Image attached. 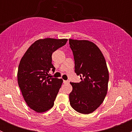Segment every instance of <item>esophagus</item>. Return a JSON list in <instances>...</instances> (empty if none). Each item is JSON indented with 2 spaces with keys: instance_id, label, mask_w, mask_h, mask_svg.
<instances>
[{
  "instance_id": "obj_1",
  "label": "esophagus",
  "mask_w": 132,
  "mask_h": 132,
  "mask_svg": "<svg viewBox=\"0 0 132 132\" xmlns=\"http://www.w3.org/2000/svg\"><path fill=\"white\" fill-rule=\"evenodd\" d=\"M69 82H69L68 80H63V83L64 84H68Z\"/></svg>"
}]
</instances>
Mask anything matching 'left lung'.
<instances>
[{
    "mask_svg": "<svg viewBox=\"0 0 132 132\" xmlns=\"http://www.w3.org/2000/svg\"><path fill=\"white\" fill-rule=\"evenodd\" d=\"M75 59V71L81 77L73 87L70 102L81 114H88L103 103L107 93L109 74L103 54L96 45L88 40L69 39Z\"/></svg>",
    "mask_w": 132,
    "mask_h": 132,
    "instance_id": "1",
    "label": "left lung"
}]
</instances>
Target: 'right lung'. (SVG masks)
<instances>
[{
	"mask_svg": "<svg viewBox=\"0 0 132 132\" xmlns=\"http://www.w3.org/2000/svg\"><path fill=\"white\" fill-rule=\"evenodd\" d=\"M67 39L45 38L36 41L25 52L20 62L17 78L27 105L38 113L52 108L63 80L51 78L55 71L52 64V53L64 46Z\"/></svg>",
	"mask_w": 132,
	"mask_h": 132,
	"instance_id": "obj_1",
	"label": "right lung"
}]
</instances>
